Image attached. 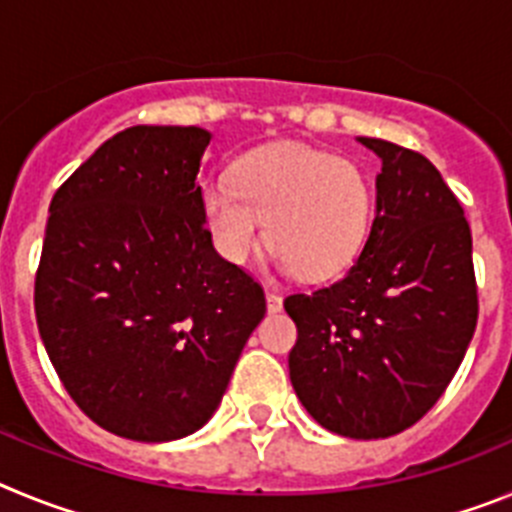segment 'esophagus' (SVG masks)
Listing matches in <instances>:
<instances>
[{"instance_id": "obj_1", "label": "esophagus", "mask_w": 512, "mask_h": 512, "mask_svg": "<svg viewBox=\"0 0 512 512\" xmlns=\"http://www.w3.org/2000/svg\"><path fill=\"white\" fill-rule=\"evenodd\" d=\"M266 307H269V312L282 310V295H279V292H271V289H266Z\"/></svg>"}]
</instances>
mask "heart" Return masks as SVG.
<instances>
[{"mask_svg":"<svg viewBox=\"0 0 512 512\" xmlns=\"http://www.w3.org/2000/svg\"><path fill=\"white\" fill-rule=\"evenodd\" d=\"M374 182L359 164L300 143H274L235 161L230 184L200 194L212 246L241 264L264 238L282 271L328 282L359 261L374 217Z\"/></svg>","mask_w":512,"mask_h":512,"instance_id":"b5f03b06","label":"heart"}]
</instances>
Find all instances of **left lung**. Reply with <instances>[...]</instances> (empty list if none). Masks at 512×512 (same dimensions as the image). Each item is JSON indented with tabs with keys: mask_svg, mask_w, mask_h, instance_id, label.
<instances>
[{
	"mask_svg": "<svg viewBox=\"0 0 512 512\" xmlns=\"http://www.w3.org/2000/svg\"><path fill=\"white\" fill-rule=\"evenodd\" d=\"M369 241L346 277L289 295V379L307 413L348 438L418 423L449 387L477 328L472 230L436 166L379 138Z\"/></svg>",
	"mask_w": 512,
	"mask_h": 512,
	"instance_id": "1",
	"label": "left lung"
}]
</instances>
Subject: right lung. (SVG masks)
Segmentation results:
<instances>
[{
  "mask_svg": "<svg viewBox=\"0 0 512 512\" xmlns=\"http://www.w3.org/2000/svg\"><path fill=\"white\" fill-rule=\"evenodd\" d=\"M212 135L135 125L58 187L35 318L63 387L104 431L176 441L212 418L266 312L215 251L197 184Z\"/></svg>",
  "mask_w": 512,
  "mask_h": 512,
  "instance_id": "1",
  "label": "right lung"
}]
</instances>
